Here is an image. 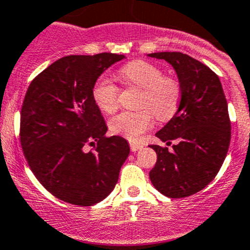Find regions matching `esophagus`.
Segmentation results:
<instances>
[{
	"instance_id": "1",
	"label": "esophagus",
	"mask_w": 250,
	"mask_h": 250,
	"mask_svg": "<svg viewBox=\"0 0 250 250\" xmlns=\"http://www.w3.org/2000/svg\"><path fill=\"white\" fill-rule=\"evenodd\" d=\"M129 145H130V150L133 151V152H134V151H138V150H140L141 147H143V145H141V144H139V143H129Z\"/></svg>"
}]
</instances>
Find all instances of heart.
Masks as SVG:
<instances>
[{"label": "heart", "instance_id": "b5f03b06", "mask_svg": "<svg viewBox=\"0 0 250 250\" xmlns=\"http://www.w3.org/2000/svg\"><path fill=\"white\" fill-rule=\"evenodd\" d=\"M120 76L128 87L141 89L138 111H125L110 120L113 134L129 140H138L153 125L155 116L168 120L176 111L181 97V87L175 77L163 75L162 69L145 60H133L120 69ZM92 98L100 111L111 115L118 109L120 88L107 76H100L92 88Z\"/></svg>", "mask_w": 250, "mask_h": 250}]
</instances>
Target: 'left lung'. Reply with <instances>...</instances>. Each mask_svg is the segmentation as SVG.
<instances>
[{
  "label": "left lung",
  "mask_w": 250,
  "mask_h": 250,
  "mask_svg": "<svg viewBox=\"0 0 250 250\" xmlns=\"http://www.w3.org/2000/svg\"><path fill=\"white\" fill-rule=\"evenodd\" d=\"M148 57L169 62L181 87L178 111L156 133L167 145L175 141L173 150L150 146L157 153L151 183L167 197H188L203 190L225 161L231 140L228 102L218 75L195 58L180 52Z\"/></svg>",
  "instance_id": "8db88e82"
}]
</instances>
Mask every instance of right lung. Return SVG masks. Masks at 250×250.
Instances as JSON below:
<instances>
[{
  "label": "right lung",
  "instance_id": "add662e5",
  "mask_svg": "<svg viewBox=\"0 0 250 250\" xmlns=\"http://www.w3.org/2000/svg\"><path fill=\"white\" fill-rule=\"evenodd\" d=\"M123 54L67 55L30 83L20 112V144L30 169L64 202L93 206L113 190L129 155L127 140L105 137L107 125L94 104L98 77ZM87 145H93L90 151Z\"/></svg>",
  "mask_w": 250,
  "mask_h": 250
}]
</instances>
